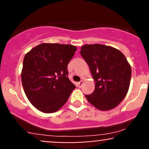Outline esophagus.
<instances>
[{
    "instance_id": "34e87169",
    "label": "esophagus",
    "mask_w": 149,
    "mask_h": 149,
    "mask_svg": "<svg viewBox=\"0 0 149 149\" xmlns=\"http://www.w3.org/2000/svg\"><path fill=\"white\" fill-rule=\"evenodd\" d=\"M83 80H81V81H80L79 83H78V86L79 87V88H81V86L83 85Z\"/></svg>"
}]
</instances>
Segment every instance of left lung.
I'll return each instance as SVG.
<instances>
[{
  "label": "left lung",
  "instance_id": "obj_1",
  "mask_svg": "<svg viewBox=\"0 0 149 149\" xmlns=\"http://www.w3.org/2000/svg\"><path fill=\"white\" fill-rule=\"evenodd\" d=\"M80 49L95 83V91L85 97L99 110L116 107L125 97L130 84L132 70L126 57L118 49L101 44H88Z\"/></svg>",
  "mask_w": 149,
  "mask_h": 149
}]
</instances>
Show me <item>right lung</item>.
<instances>
[{"label": "right lung", "mask_w": 149, "mask_h": 149, "mask_svg": "<svg viewBox=\"0 0 149 149\" xmlns=\"http://www.w3.org/2000/svg\"><path fill=\"white\" fill-rule=\"evenodd\" d=\"M72 45L41 43L24 56L22 83L31 104L40 111H57L76 86L68 78L67 66L76 51Z\"/></svg>", "instance_id": "1"}]
</instances>
